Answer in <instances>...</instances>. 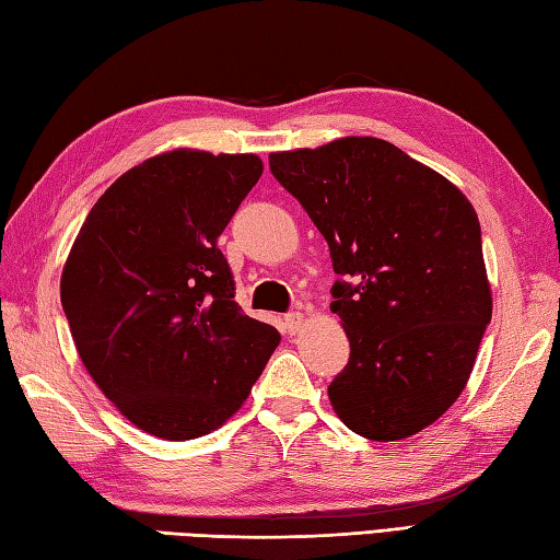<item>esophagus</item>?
<instances>
[{"label": "esophagus", "instance_id": "1", "mask_svg": "<svg viewBox=\"0 0 560 560\" xmlns=\"http://www.w3.org/2000/svg\"><path fill=\"white\" fill-rule=\"evenodd\" d=\"M303 323H305L303 313H289L287 317H283V325H287L289 335H299L301 327H303Z\"/></svg>", "mask_w": 560, "mask_h": 560}]
</instances>
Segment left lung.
<instances>
[{
  "label": "left lung",
  "instance_id": "1",
  "mask_svg": "<svg viewBox=\"0 0 560 560\" xmlns=\"http://www.w3.org/2000/svg\"><path fill=\"white\" fill-rule=\"evenodd\" d=\"M269 168L347 279L331 287L351 347L331 409L377 443L421 433L467 387L493 313L471 201L375 137L269 153Z\"/></svg>",
  "mask_w": 560,
  "mask_h": 560
}]
</instances>
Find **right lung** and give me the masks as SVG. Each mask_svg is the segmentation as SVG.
<instances>
[{
    "label": "right lung",
    "instance_id": "1",
    "mask_svg": "<svg viewBox=\"0 0 560 560\" xmlns=\"http://www.w3.org/2000/svg\"><path fill=\"white\" fill-rule=\"evenodd\" d=\"M261 171L255 153H159L105 189L69 249L59 295L81 363L144 433L217 431L279 347L233 301L217 245Z\"/></svg>",
    "mask_w": 560,
    "mask_h": 560
}]
</instances>
